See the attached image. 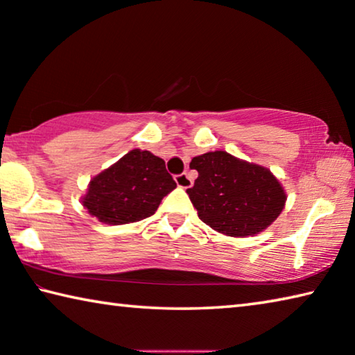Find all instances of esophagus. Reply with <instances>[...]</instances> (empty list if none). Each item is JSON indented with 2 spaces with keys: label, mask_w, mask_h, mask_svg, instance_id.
I'll return each mask as SVG.
<instances>
[{
  "label": "esophagus",
  "mask_w": 355,
  "mask_h": 355,
  "mask_svg": "<svg viewBox=\"0 0 355 355\" xmlns=\"http://www.w3.org/2000/svg\"><path fill=\"white\" fill-rule=\"evenodd\" d=\"M175 183L178 188H191L192 186V178L188 175V173H180V175H175Z\"/></svg>",
  "instance_id": "34e87169"
}]
</instances>
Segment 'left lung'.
<instances>
[{
	"label": "left lung",
	"instance_id": "1",
	"mask_svg": "<svg viewBox=\"0 0 355 355\" xmlns=\"http://www.w3.org/2000/svg\"><path fill=\"white\" fill-rule=\"evenodd\" d=\"M199 172L188 192L200 220L228 236L245 238L263 232L279 218L286 194L266 167L216 150L194 156Z\"/></svg>",
	"mask_w": 355,
	"mask_h": 355
}]
</instances>
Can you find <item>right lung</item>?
<instances>
[{"label": "right lung", "instance_id": "right-lung-1", "mask_svg": "<svg viewBox=\"0 0 355 355\" xmlns=\"http://www.w3.org/2000/svg\"><path fill=\"white\" fill-rule=\"evenodd\" d=\"M175 188L163 159L135 148L94 177L81 202L103 224L122 225L150 218Z\"/></svg>", "mask_w": 355, "mask_h": 355}]
</instances>
